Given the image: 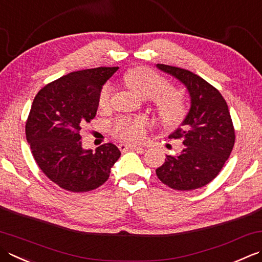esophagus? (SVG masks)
Segmentation results:
<instances>
[{
	"mask_svg": "<svg viewBox=\"0 0 262 262\" xmlns=\"http://www.w3.org/2000/svg\"><path fill=\"white\" fill-rule=\"evenodd\" d=\"M120 151H127V150H137V151H143V147L140 145H135V144H127V143H120L119 144Z\"/></svg>",
	"mask_w": 262,
	"mask_h": 262,
	"instance_id": "obj_1",
	"label": "esophagus"
}]
</instances>
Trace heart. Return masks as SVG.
I'll return each mask as SVG.
<instances>
[{"label": "heart", "instance_id": "b5f03b06", "mask_svg": "<svg viewBox=\"0 0 262 262\" xmlns=\"http://www.w3.org/2000/svg\"><path fill=\"white\" fill-rule=\"evenodd\" d=\"M124 83L141 99H151L155 103L159 120L162 125L173 127L181 124L186 116V106L177 92L169 89L167 81L151 69L137 67L128 70ZM110 87L104 86L99 96V106L105 109L109 105ZM146 121L143 119H119L114 127L115 135L121 140L137 142L145 135Z\"/></svg>", "mask_w": 262, "mask_h": 262}]
</instances>
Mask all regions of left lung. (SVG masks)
Segmentation results:
<instances>
[{
    "label": "left lung",
    "instance_id": "8db88e82",
    "mask_svg": "<svg viewBox=\"0 0 262 262\" xmlns=\"http://www.w3.org/2000/svg\"><path fill=\"white\" fill-rule=\"evenodd\" d=\"M159 70L185 86L189 109L181 126L170 135L182 138L183 150L167 156L156 173L177 191H192L206 186L217 177L230 156L235 132L228 105L219 91L201 77L177 67L156 64Z\"/></svg>",
    "mask_w": 262,
    "mask_h": 262
}]
</instances>
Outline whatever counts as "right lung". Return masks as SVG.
<instances>
[{
	"label": "right lung",
	"mask_w": 262,
	"mask_h": 262,
	"mask_svg": "<svg viewBox=\"0 0 262 262\" xmlns=\"http://www.w3.org/2000/svg\"><path fill=\"white\" fill-rule=\"evenodd\" d=\"M118 67L74 71L48 84L35 96L26 138L38 167L70 192H89L104 184L120 157L112 143L84 148L79 130L96 116L102 87Z\"/></svg>",
	"instance_id": "right-lung-1"
}]
</instances>
